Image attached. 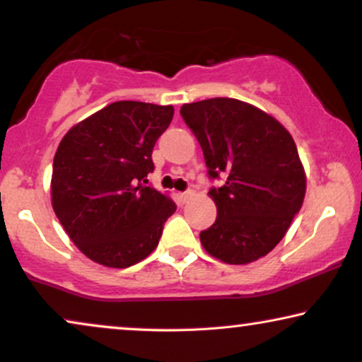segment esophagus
<instances>
[{"label": "esophagus", "mask_w": 362, "mask_h": 362, "mask_svg": "<svg viewBox=\"0 0 362 362\" xmlns=\"http://www.w3.org/2000/svg\"><path fill=\"white\" fill-rule=\"evenodd\" d=\"M191 194H192V191H191V189H187V191H185V192H180V199H181V203H186L187 198H189Z\"/></svg>", "instance_id": "esophagus-1"}]
</instances>
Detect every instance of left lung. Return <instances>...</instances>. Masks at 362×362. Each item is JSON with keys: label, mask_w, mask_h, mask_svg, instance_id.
Instances as JSON below:
<instances>
[{"label": "left lung", "mask_w": 362, "mask_h": 362, "mask_svg": "<svg viewBox=\"0 0 362 362\" xmlns=\"http://www.w3.org/2000/svg\"><path fill=\"white\" fill-rule=\"evenodd\" d=\"M204 154L218 208L201 244L228 264H247L273 251L301 209L306 176L294 139L264 111L233 98L181 106Z\"/></svg>", "instance_id": "8db88e82"}]
</instances>
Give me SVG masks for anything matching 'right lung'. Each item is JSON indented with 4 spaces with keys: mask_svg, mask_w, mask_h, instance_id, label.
<instances>
[{
    "mask_svg": "<svg viewBox=\"0 0 362 362\" xmlns=\"http://www.w3.org/2000/svg\"><path fill=\"white\" fill-rule=\"evenodd\" d=\"M175 107L116 101L73 126L53 161L51 201L78 250L129 267L151 255L175 201L148 186L153 148Z\"/></svg>",
    "mask_w": 362,
    "mask_h": 362,
    "instance_id": "add662e5",
    "label": "right lung"
}]
</instances>
